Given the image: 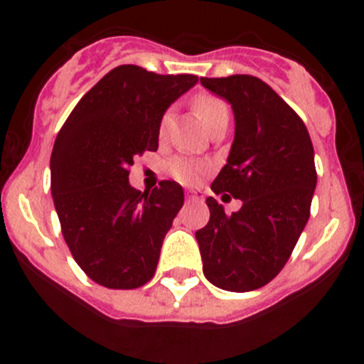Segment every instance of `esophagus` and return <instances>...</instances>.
Masks as SVG:
<instances>
[{
	"instance_id": "obj_1",
	"label": "esophagus",
	"mask_w": 364,
	"mask_h": 364,
	"mask_svg": "<svg viewBox=\"0 0 364 364\" xmlns=\"http://www.w3.org/2000/svg\"><path fill=\"white\" fill-rule=\"evenodd\" d=\"M186 199H188V200H203V192H200V190H188V192H186Z\"/></svg>"
}]
</instances>
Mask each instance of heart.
<instances>
[{"label": "heart", "mask_w": 364, "mask_h": 364, "mask_svg": "<svg viewBox=\"0 0 364 364\" xmlns=\"http://www.w3.org/2000/svg\"><path fill=\"white\" fill-rule=\"evenodd\" d=\"M193 109L199 114L208 130H213L222 121H229V105L225 100L211 93H200L193 98ZM171 123V114L165 112L160 117L159 123V139L165 141ZM209 168V164L204 160L192 159V156H174L168 161V172L174 179H178L183 185H193L199 181L200 176Z\"/></svg>", "instance_id": "obj_1"}]
</instances>
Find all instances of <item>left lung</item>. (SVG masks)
I'll use <instances>...</instances> for the list:
<instances>
[{"label":"left lung","instance_id":"1","mask_svg":"<svg viewBox=\"0 0 364 364\" xmlns=\"http://www.w3.org/2000/svg\"><path fill=\"white\" fill-rule=\"evenodd\" d=\"M200 82L225 98L236 117L229 160L211 190L243 203L227 215L216 199H205L209 222L196 232L204 277L223 291H255L284 269L310 218L314 146L303 119L259 77H200Z\"/></svg>","mask_w":364,"mask_h":364}]
</instances>
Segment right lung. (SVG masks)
<instances>
[{"label": "right lung", "instance_id": "right-lung-1", "mask_svg": "<svg viewBox=\"0 0 364 364\" xmlns=\"http://www.w3.org/2000/svg\"><path fill=\"white\" fill-rule=\"evenodd\" d=\"M199 77L121 65L73 107L50 155V192L70 253L107 289H137L156 271L161 243L181 209L176 181L135 190V156L159 149V123Z\"/></svg>", "mask_w": 364, "mask_h": 364}]
</instances>
